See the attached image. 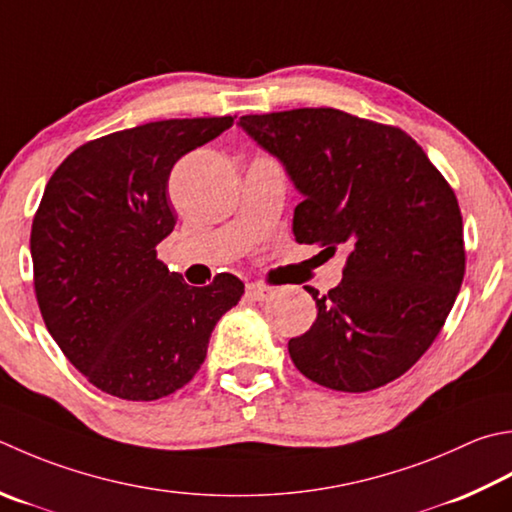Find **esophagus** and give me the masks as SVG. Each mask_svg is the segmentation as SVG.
<instances>
[{
    "instance_id": "1",
    "label": "esophagus",
    "mask_w": 512,
    "mask_h": 512,
    "mask_svg": "<svg viewBox=\"0 0 512 512\" xmlns=\"http://www.w3.org/2000/svg\"><path fill=\"white\" fill-rule=\"evenodd\" d=\"M246 297L253 299V302H264V299L273 297V288H268L264 284H248L246 286Z\"/></svg>"
}]
</instances>
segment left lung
<instances>
[{
	"label": "left lung",
	"instance_id": "obj_1",
	"mask_svg": "<svg viewBox=\"0 0 512 512\" xmlns=\"http://www.w3.org/2000/svg\"><path fill=\"white\" fill-rule=\"evenodd\" d=\"M239 126L282 159L304 195L297 244L348 250L308 333L288 342L315 384L366 393L402 377L442 330L466 273L455 190L402 128L337 108L244 115Z\"/></svg>",
	"mask_w": 512,
	"mask_h": 512
}]
</instances>
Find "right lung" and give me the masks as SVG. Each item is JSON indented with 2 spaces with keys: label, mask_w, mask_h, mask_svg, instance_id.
Listing matches in <instances>:
<instances>
[{
  "label": "right lung",
  "mask_w": 512,
  "mask_h": 512,
  "mask_svg": "<svg viewBox=\"0 0 512 512\" xmlns=\"http://www.w3.org/2000/svg\"><path fill=\"white\" fill-rule=\"evenodd\" d=\"M235 117L162 119L75 148L48 179L30 230L44 324L90 384L128 402L186 386L244 295L235 275L188 286L157 259L175 228L170 170Z\"/></svg>",
  "instance_id": "obj_1"
}]
</instances>
